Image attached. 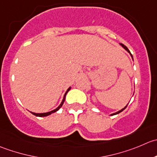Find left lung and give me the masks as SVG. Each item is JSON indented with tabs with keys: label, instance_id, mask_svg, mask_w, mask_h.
I'll return each mask as SVG.
<instances>
[{
	"label": "left lung",
	"instance_id": "obj_1",
	"mask_svg": "<svg viewBox=\"0 0 157 157\" xmlns=\"http://www.w3.org/2000/svg\"><path fill=\"white\" fill-rule=\"evenodd\" d=\"M120 45H121V46H122V47H123V48H124V49H125V50H126V51H128V52H129V53H130V55H131V56L132 57V59H133V56H132V54L131 53V52H130V50H129V49H128V47H127V46H124V44H122V43H120ZM127 106H128V105H126V106H125V107H124V108H122V109H121V110H120V111H117V112H115V113H113V114H111V115H115V114H119V113H121V111H124V109H125V108H127Z\"/></svg>",
	"mask_w": 157,
	"mask_h": 157
}]
</instances>
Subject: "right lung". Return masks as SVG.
Wrapping results in <instances>:
<instances>
[{
    "label": "right lung",
    "mask_w": 157,
    "mask_h": 157,
    "mask_svg": "<svg viewBox=\"0 0 157 157\" xmlns=\"http://www.w3.org/2000/svg\"><path fill=\"white\" fill-rule=\"evenodd\" d=\"M70 89H71V87H69V88L67 89V91H66V93H65L64 96H63V101H62L61 104H60V105H59V106L57 107V108H56V109L52 110V111H49V112H46V113H35V112H32V111H30V113H32V114H33V115L37 116V117H46V116H48V115H50V114H52V113H55L56 111H58V110L59 109V108H61L62 106H63V103H64V101H65V99H66V94H67V93L69 92V91Z\"/></svg>",
    "instance_id": "1"
}]
</instances>
